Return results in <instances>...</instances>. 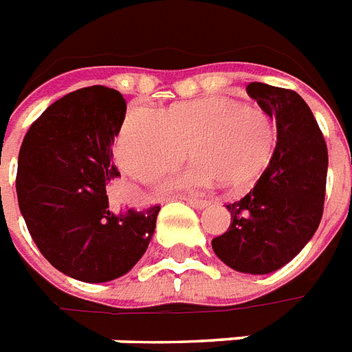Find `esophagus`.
I'll use <instances>...</instances> for the list:
<instances>
[{
	"mask_svg": "<svg viewBox=\"0 0 352 352\" xmlns=\"http://www.w3.org/2000/svg\"><path fill=\"white\" fill-rule=\"evenodd\" d=\"M186 203L190 204L192 208L201 210V208H204L206 204H208V201H204V199H197V197H188V199H186Z\"/></svg>",
	"mask_w": 352,
	"mask_h": 352,
	"instance_id": "obj_1",
	"label": "esophagus"
}]
</instances>
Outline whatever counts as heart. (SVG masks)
Instances as JSON below:
<instances>
[{"label":"heart","mask_w":352,"mask_h":352,"mask_svg":"<svg viewBox=\"0 0 352 352\" xmlns=\"http://www.w3.org/2000/svg\"><path fill=\"white\" fill-rule=\"evenodd\" d=\"M276 148V124L259 107L230 98L184 102L155 113L133 107L122 122L115 157L126 173L149 181L175 168L188 149L192 170L168 186H199L212 179L239 190L261 175Z\"/></svg>","instance_id":"heart-1"}]
</instances>
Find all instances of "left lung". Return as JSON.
<instances>
[{
	"instance_id": "left-lung-1",
	"label": "left lung",
	"mask_w": 352,
	"mask_h": 352,
	"mask_svg": "<svg viewBox=\"0 0 352 352\" xmlns=\"http://www.w3.org/2000/svg\"><path fill=\"white\" fill-rule=\"evenodd\" d=\"M246 93L276 118L278 142L256 186L226 204L230 226L212 239V248L237 272L270 274L294 259L320 226L327 144L296 91L252 82Z\"/></svg>"
}]
</instances>
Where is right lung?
Wrapping results in <instances>:
<instances>
[{"instance_id":"obj_1","label":"right lung","mask_w":352,"mask_h":352,"mask_svg":"<svg viewBox=\"0 0 352 352\" xmlns=\"http://www.w3.org/2000/svg\"><path fill=\"white\" fill-rule=\"evenodd\" d=\"M124 118V96L91 85L47 107L19 149L16 193L29 234L52 267L85 283L129 272L157 225L159 204L109 210L106 184L120 177L111 146Z\"/></svg>"}]
</instances>
